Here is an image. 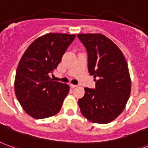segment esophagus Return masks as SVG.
Instances as JSON below:
<instances>
[{
	"instance_id": "34e87169",
	"label": "esophagus",
	"mask_w": 148,
	"mask_h": 148,
	"mask_svg": "<svg viewBox=\"0 0 148 148\" xmlns=\"http://www.w3.org/2000/svg\"><path fill=\"white\" fill-rule=\"evenodd\" d=\"M70 86H71V88H75V87H77V85H73V84H71V85H70Z\"/></svg>"
}]
</instances>
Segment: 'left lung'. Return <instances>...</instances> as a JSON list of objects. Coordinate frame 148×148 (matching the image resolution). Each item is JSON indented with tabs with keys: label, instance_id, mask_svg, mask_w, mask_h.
Here are the masks:
<instances>
[{
	"label": "left lung",
	"instance_id": "8db88e82",
	"mask_svg": "<svg viewBox=\"0 0 148 148\" xmlns=\"http://www.w3.org/2000/svg\"><path fill=\"white\" fill-rule=\"evenodd\" d=\"M86 48L88 69L96 88H85L78 100L80 110L89 121L107 124L124 110L131 92V79L124 55L113 41L101 34H81Z\"/></svg>",
	"mask_w": 148,
	"mask_h": 148
}]
</instances>
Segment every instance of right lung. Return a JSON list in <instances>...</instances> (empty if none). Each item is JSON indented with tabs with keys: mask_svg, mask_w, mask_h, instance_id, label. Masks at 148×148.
I'll return each instance as SVG.
<instances>
[{
	"mask_svg": "<svg viewBox=\"0 0 148 148\" xmlns=\"http://www.w3.org/2000/svg\"><path fill=\"white\" fill-rule=\"evenodd\" d=\"M75 34L49 33L29 45L18 63L15 92L26 113L42 119L56 114L70 90L67 84L53 82V73Z\"/></svg>",
	"mask_w": 148,
	"mask_h": 148,
	"instance_id": "obj_1",
	"label": "right lung"
}]
</instances>
